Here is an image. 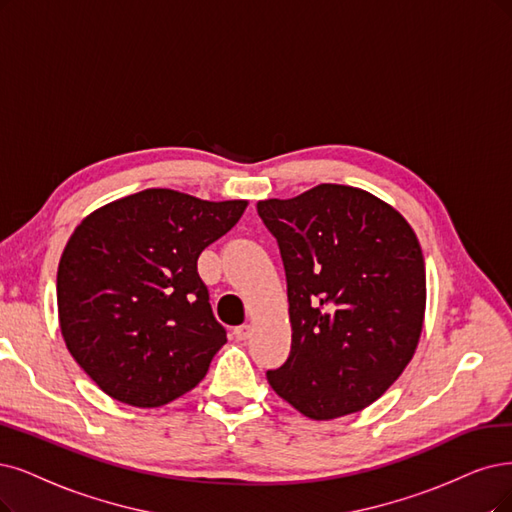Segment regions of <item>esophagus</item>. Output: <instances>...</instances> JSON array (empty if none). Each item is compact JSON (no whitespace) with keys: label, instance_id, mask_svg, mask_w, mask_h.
<instances>
[{"label":"esophagus","instance_id":"esophagus-1","mask_svg":"<svg viewBox=\"0 0 512 512\" xmlns=\"http://www.w3.org/2000/svg\"><path fill=\"white\" fill-rule=\"evenodd\" d=\"M249 335H251V325H240L234 329V337L238 339V342H244Z\"/></svg>","mask_w":512,"mask_h":512}]
</instances>
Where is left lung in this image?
Wrapping results in <instances>:
<instances>
[{
    "label": "left lung",
    "mask_w": 512,
    "mask_h": 512,
    "mask_svg": "<svg viewBox=\"0 0 512 512\" xmlns=\"http://www.w3.org/2000/svg\"><path fill=\"white\" fill-rule=\"evenodd\" d=\"M287 274L291 352L268 371L310 420L356 413L399 380L418 348L426 268L407 219L365 189L320 183L259 200Z\"/></svg>",
    "instance_id": "obj_1"
}]
</instances>
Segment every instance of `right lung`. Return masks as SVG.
<instances>
[{
    "mask_svg": "<svg viewBox=\"0 0 512 512\" xmlns=\"http://www.w3.org/2000/svg\"><path fill=\"white\" fill-rule=\"evenodd\" d=\"M246 204L154 187L75 227L56 274L59 325L75 363L111 399L162 407L202 382L227 337L198 257Z\"/></svg>",
    "mask_w": 512,
    "mask_h": 512,
    "instance_id": "1",
    "label": "right lung"
}]
</instances>
